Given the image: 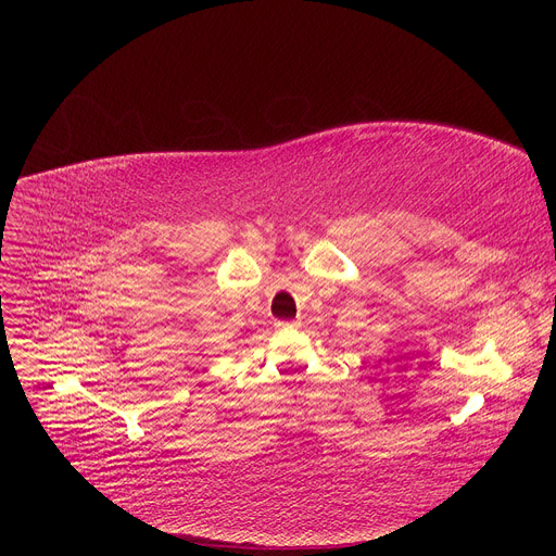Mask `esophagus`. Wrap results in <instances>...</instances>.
<instances>
[{
  "label": "esophagus",
  "instance_id": "34e87169",
  "mask_svg": "<svg viewBox=\"0 0 556 556\" xmlns=\"http://www.w3.org/2000/svg\"><path fill=\"white\" fill-rule=\"evenodd\" d=\"M293 325H296L293 320H276V328H278V330H291Z\"/></svg>",
  "mask_w": 556,
  "mask_h": 556
}]
</instances>
